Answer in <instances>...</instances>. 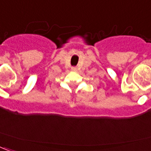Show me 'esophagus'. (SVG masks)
Masks as SVG:
<instances>
[{
	"label": "esophagus",
	"mask_w": 151,
	"mask_h": 151,
	"mask_svg": "<svg viewBox=\"0 0 151 151\" xmlns=\"http://www.w3.org/2000/svg\"><path fill=\"white\" fill-rule=\"evenodd\" d=\"M71 70H72L73 71H77V70H78V68L76 66H73L72 68H71Z\"/></svg>",
	"instance_id": "obj_1"
}]
</instances>
